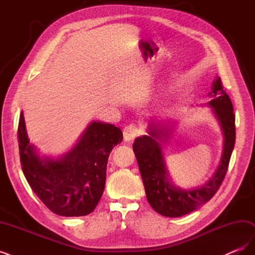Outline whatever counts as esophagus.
Instances as JSON below:
<instances>
[{"mask_svg": "<svg viewBox=\"0 0 255 255\" xmlns=\"http://www.w3.org/2000/svg\"><path fill=\"white\" fill-rule=\"evenodd\" d=\"M141 129L135 125H129L125 128L123 129V138H125V141L129 142L135 139V137L140 134Z\"/></svg>", "mask_w": 255, "mask_h": 255, "instance_id": "34e87169", "label": "esophagus"}]
</instances>
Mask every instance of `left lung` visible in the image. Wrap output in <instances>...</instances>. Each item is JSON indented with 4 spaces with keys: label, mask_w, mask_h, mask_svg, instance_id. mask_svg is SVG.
I'll list each match as a JSON object with an SVG mask.
<instances>
[{
    "label": "left lung",
    "mask_w": 255,
    "mask_h": 255,
    "mask_svg": "<svg viewBox=\"0 0 255 255\" xmlns=\"http://www.w3.org/2000/svg\"><path fill=\"white\" fill-rule=\"evenodd\" d=\"M208 96L212 98L208 106L212 107L223 133V151L217 170L203 186L182 189L171 182L161 151V143L168 141L173 130L169 123L152 121L148 128L149 135L137 137L133 143L148 202L154 211L166 217H181L210 201L226 176L235 144L233 105L220 78L213 82Z\"/></svg>",
    "instance_id": "1"
}]
</instances>
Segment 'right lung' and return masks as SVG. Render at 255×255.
<instances>
[{
	"instance_id": "1",
	"label": "right lung",
	"mask_w": 255,
	"mask_h": 255,
	"mask_svg": "<svg viewBox=\"0 0 255 255\" xmlns=\"http://www.w3.org/2000/svg\"><path fill=\"white\" fill-rule=\"evenodd\" d=\"M122 138L119 128L94 121L70 151L56 159L43 158L29 142L21 112L18 141L23 173L53 213L65 217L88 215L102 197L110 153Z\"/></svg>"
}]
</instances>
